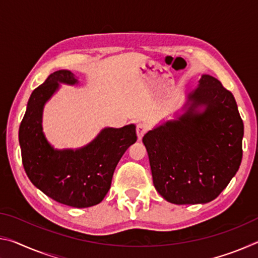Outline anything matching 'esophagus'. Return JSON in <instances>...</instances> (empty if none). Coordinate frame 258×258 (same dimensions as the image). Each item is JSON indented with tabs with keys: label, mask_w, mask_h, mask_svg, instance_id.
Instances as JSON below:
<instances>
[{
	"label": "esophagus",
	"mask_w": 258,
	"mask_h": 258,
	"mask_svg": "<svg viewBox=\"0 0 258 258\" xmlns=\"http://www.w3.org/2000/svg\"><path fill=\"white\" fill-rule=\"evenodd\" d=\"M147 131H148V128H147V126L145 125V124H138L137 125V135H138V139L139 140H141L142 138H143V135H145L146 133H147Z\"/></svg>",
	"instance_id": "1"
}]
</instances>
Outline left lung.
Listing matches in <instances>:
<instances>
[{"mask_svg": "<svg viewBox=\"0 0 258 258\" xmlns=\"http://www.w3.org/2000/svg\"><path fill=\"white\" fill-rule=\"evenodd\" d=\"M181 111L142 139L154 185L168 203L206 204L238 172L243 123L232 93L211 75H202Z\"/></svg>", "mask_w": 258, "mask_h": 258, "instance_id": "1", "label": "left lung"}]
</instances>
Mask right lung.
I'll use <instances>...</instances> for the list:
<instances>
[{
    "label": "right lung",
    "instance_id": "obj_1",
    "mask_svg": "<svg viewBox=\"0 0 258 258\" xmlns=\"http://www.w3.org/2000/svg\"><path fill=\"white\" fill-rule=\"evenodd\" d=\"M61 84L77 85L69 71H58L33 91L19 127V145L26 174L47 197L76 208L101 203L110 189L115 168L137 141L135 125L104 127L78 149H55L43 132L45 103Z\"/></svg>",
    "mask_w": 258,
    "mask_h": 258
}]
</instances>
